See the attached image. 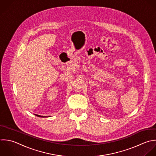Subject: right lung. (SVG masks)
<instances>
[{
  "label": "right lung",
  "instance_id": "add662e5",
  "mask_svg": "<svg viewBox=\"0 0 156 156\" xmlns=\"http://www.w3.org/2000/svg\"><path fill=\"white\" fill-rule=\"evenodd\" d=\"M36 116H37V117H42V116H41V115H37V114H34Z\"/></svg>",
  "mask_w": 156,
  "mask_h": 156
}]
</instances>
